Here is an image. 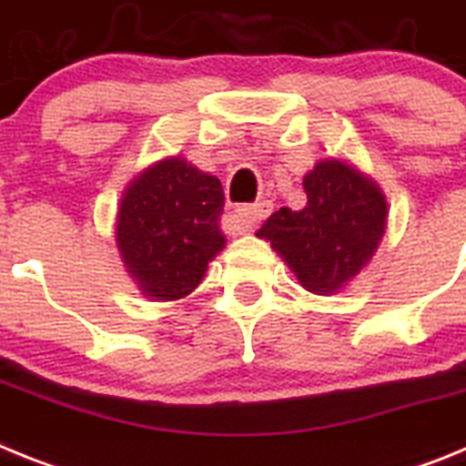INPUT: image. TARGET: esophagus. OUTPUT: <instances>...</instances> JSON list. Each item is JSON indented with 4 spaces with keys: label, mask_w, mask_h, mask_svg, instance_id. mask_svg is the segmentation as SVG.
I'll use <instances>...</instances> for the list:
<instances>
[{
    "label": "esophagus",
    "mask_w": 466,
    "mask_h": 466,
    "mask_svg": "<svg viewBox=\"0 0 466 466\" xmlns=\"http://www.w3.org/2000/svg\"><path fill=\"white\" fill-rule=\"evenodd\" d=\"M268 214H270L268 200H258V203L245 205V208L238 209L236 217H238V224H240V228L245 230V233H249V230L257 228V226L261 224L266 217H268Z\"/></svg>",
    "instance_id": "esophagus-1"
}]
</instances>
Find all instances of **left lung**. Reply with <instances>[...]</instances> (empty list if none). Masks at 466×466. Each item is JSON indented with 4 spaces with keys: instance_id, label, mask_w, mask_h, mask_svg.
Instances as JSON below:
<instances>
[{
    "instance_id": "8db88e82",
    "label": "left lung",
    "mask_w": 466,
    "mask_h": 466,
    "mask_svg": "<svg viewBox=\"0 0 466 466\" xmlns=\"http://www.w3.org/2000/svg\"><path fill=\"white\" fill-rule=\"evenodd\" d=\"M308 203L279 208L257 236L268 240L308 291L331 296L371 261L387 224L380 187L340 158L303 177Z\"/></svg>"
}]
</instances>
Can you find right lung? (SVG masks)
Wrapping results in <instances>:
<instances>
[{"label":"right lung","mask_w":466,"mask_h":466,"mask_svg":"<svg viewBox=\"0 0 466 466\" xmlns=\"http://www.w3.org/2000/svg\"><path fill=\"white\" fill-rule=\"evenodd\" d=\"M224 188L182 156L158 160L126 188L116 214V245L144 296L184 299L224 249Z\"/></svg>","instance_id":"1"}]
</instances>
